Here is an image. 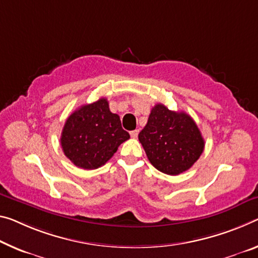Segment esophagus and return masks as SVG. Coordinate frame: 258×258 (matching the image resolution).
<instances>
[{"label":"esophagus","mask_w":258,"mask_h":258,"mask_svg":"<svg viewBox=\"0 0 258 258\" xmlns=\"http://www.w3.org/2000/svg\"><path fill=\"white\" fill-rule=\"evenodd\" d=\"M130 134H131V137L132 138H138V134H139V130H134V131H131L130 132Z\"/></svg>","instance_id":"esophagus-1"}]
</instances>
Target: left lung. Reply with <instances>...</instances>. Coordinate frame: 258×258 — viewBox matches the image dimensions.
<instances>
[{
  "mask_svg": "<svg viewBox=\"0 0 258 258\" xmlns=\"http://www.w3.org/2000/svg\"><path fill=\"white\" fill-rule=\"evenodd\" d=\"M139 141L149 162L170 175L185 172L203 153L204 140L198 125L186 112H175L158 103L151 109Z\"/></svg>",
  "mask_w": 258,
  "mask_h": 258,
  "instance_id": "1",
  "label": "left lung"
}]
</instances>
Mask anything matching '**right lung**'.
Returning a JSON list of instances; mask_svg holds the SVG:
<instances>
[{
	"label": "right lung",
	"instance_id": "right-lung-1",
	"mask_svg": "<svg viewBox=\"0 0 258 258\" xmlns=\"http://www.w3.org/2000/svg\"><path fill=\"white\" fill-rule=\"evenodd\" d=\"M128 139L119 116L110 111L108 100L102 97L70 114L64 124L60 145L65 156L76 166L94 170L104 165Z\"/></svg>",
	"mask_w": 258,
	"mask_h": 258
}]
</instances>
